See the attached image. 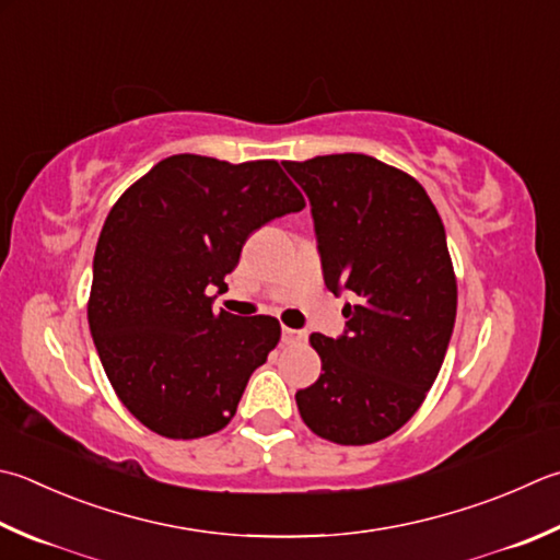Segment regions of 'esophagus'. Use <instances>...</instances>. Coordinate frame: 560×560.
Segmentation results:
<instances>
[{
	"label": "esophagus",
	"instance_id": "esophagus-1",
	"mask_svg": "<svg viewBox=\"0 0 560 560\" xmlns=\"http://www.w3.org/2000/svg\"><path fill=\"white\" fill-rule=\"evenodd\" d=\"M304 341V331L290 329V326H282V343L284 346H298Z\"/></svg>",
	"mask_w": 560,
	"mask_h": 560
}]
</instances>
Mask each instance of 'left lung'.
<instances>
[{
    "label": "left lung",
    "instance_id": "obj_1",
    "mask_svg": "<svg viewBox=\"0 0 560 560\" xmlns=\"http://www.w3.org/2000/svg\"><path fill=\"white\" fill-rule=\"evenodd\" d=\"M310 197L324 282L351 290L346 334H312L322 375L298 409L316 436L365 446L415 417L444 363L456 322L446 231L409 173L363 153L284 161Z\"/></svg>",
    "mask_w": 560,
    "mask_h": 560
}]
</instances>
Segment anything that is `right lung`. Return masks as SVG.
Instances as JSON below:
<instances>
[{
	"label": "right lung",
	"mask_w": 560,
	"mask_h": 560,
	"mask_svg": "<svg viewBox=\"0 0 560 560\" xmlns=\"http://www.w3.org/2000/svg\"><path fill=\"white\" fill-rule=\"evenodd\" d=\"M304 205L278 161L192 153L155 163L116 199L94 250L88 322L116 397L143 427L189 441L234 419L280 322L217 314L207 290H226L253 231Z\"/></svg>",
	"instance_id": "obj_1"
}]
</instances>
